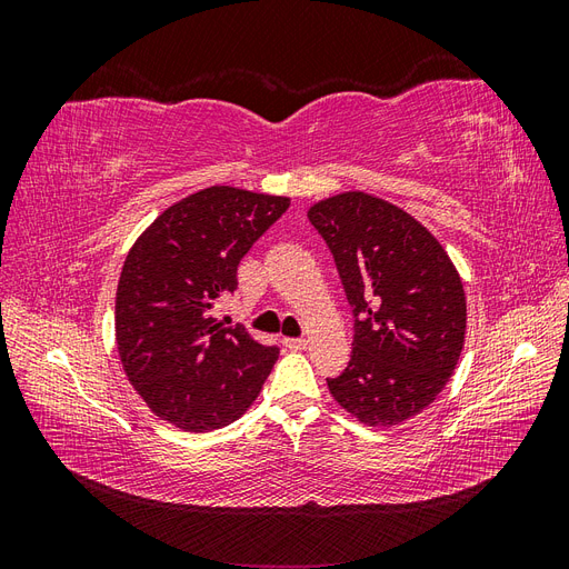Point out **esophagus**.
<instances>
[{"mask_svg": "<svg viewBox=\"0 0 569 569\" xmlns=\"http://www.w3.org/2000/svg\"><path fill=\"white\" fill-rule=\"evenodd\" d=\"M284 347H287V349H291V351H303V349L308 347V341H306V339L287 337V339H284Z\"/></svg>", "mask_w": 569, "mask_h": 569, "instance_id": "esophagus-1", "label": "esophagus"}]
</instances>
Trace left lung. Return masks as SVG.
Masks as SVG:
<instances>
[{
    "label": "left lung",
    "instance_id": "left-lung-1",
    "mask_svg": "<svg viewBox=\"0 0 569 569\" xmlns=\"http://www.w3.org/2000/svg\"><path fill=\"white\" fill-rule=\"evenodd\" d=\"M308 220L330 247L353 306L349 368L332 399L368 427H393L435 403L468 330L462 280L439 239L399 206L366 192L316 201Z\"/></svg>",
    "mask_w": 569,
    "mask_h": 569
}]
</instances>
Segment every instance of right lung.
<instances>
[{
    "instance_id": "1",
    "label": "right lung",
    "mask_w": 569,
    "mask_h": 569,
    "mask_svg": "<svg viewBox=\"0 0 569 569\" xmlns=\"http://www.w3.org/2000/svg\"><path fill=\"white\" fill-rule=\"evenodd\" d=\"M289 197L213 184L176 201L134 239L116 289V349L159 420L213 432L258 399L280 351L213 318L237 266Z\"/></svg>"
}]
</instances>
